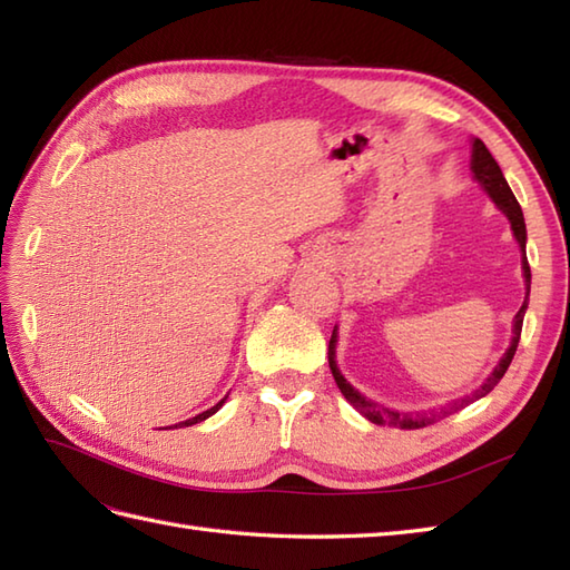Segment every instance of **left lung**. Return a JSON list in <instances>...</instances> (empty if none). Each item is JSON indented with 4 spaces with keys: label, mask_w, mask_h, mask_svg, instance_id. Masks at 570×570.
I'll return each instance as SVG.
<instances>
[{
    "label": "left lung",
    "mask_w": 570,
    "mask_h": 570,
    "mask_svg": "<svg viewBox=\"0 0 570 570\" xmlns=\"http://www.w3.org/2000/svg\"><path fill=\"white\" fill-rule=\"evenodd\" d=\"M470 168H472V176H475L478 184L488 190V196L494 200V205L507 215V220H510L512 225V233L519 242V247H522V269H524V282H527V298L522 308L517 311L514 316V328H512V343L510 347H507V353L502 355V360L498 362V367L492 370L490 377L482 382L480 390L472 392L470 396H463V399H455V402L451 406H443L441 411H431V414H399V411H392L386 406H380L374 404L372 399L362 396L353 384H350L341 370H337V362H335V343H337V331H333L331 335V343H328V365H331V372L335 377V384L337 390L343 392V396L347 399L350 404H353L362 416L370 419L372 423H380V426H396V429H423L429 426V423H433L435 419H443L448 414H453V411H460L465 409L468 404L478 402L480 396L490 394L494 386H498V382L504 377L507 367H510V362L517 353V345H519V335H522V323H524V313H527V306H529V288H531V269H529V262H527V225H524V215H522V208H519V203L514 198V193L510 188V184H507L504 176H502V168L498 166V161L492 159V154L488 151L485 144H482L480 139H472V159H470Z\"/></svg>",
    "instance_id": "1"
}]
</instances>
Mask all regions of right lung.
Segmentation results:
<instances>
[{
    "mask_svg": "<svg viewBox=\"0 0 570 570\" xmlns=\"http://www.w3.org/2000/svg\"><path fill=\"white\" fill-rule=\"evenodd\" d=\"M227 399V396H225ZM225 399H220V402H217L213 409H208V411H203V414H198V416H193V419H188V421H180V423H176V426H193V423H198V421H205L208 416H213L217 409H220L223 404H225Z\"/></svg>",
    "mask_w": 570,
    "mask_h": 570,
    "instance_id": "add662e5",
    "label": "right lung"
}]
</instances>
